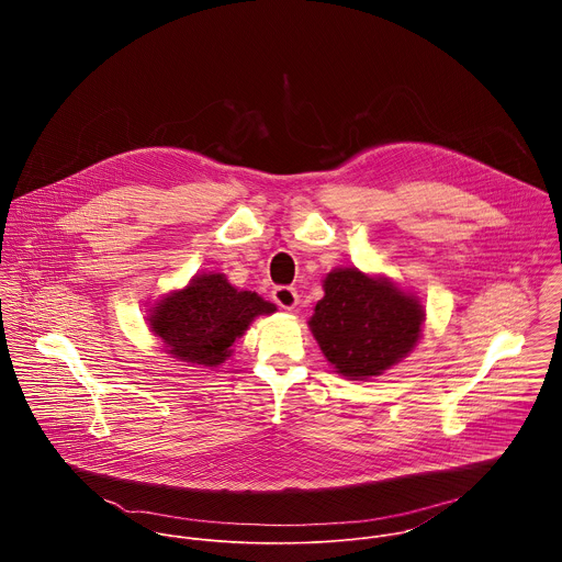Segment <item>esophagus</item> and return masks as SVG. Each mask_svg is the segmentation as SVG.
<instances>
[{
	"label": "esophagus",
	"instance_id": "esophagus-1",
	"mask_svg": "<svg viewBox=\"0 0 562 562\" xmlns=\"http://www.w3.org/2000/svg\"><path fill=\"white\" fill-rule=\"evenodd\" d=\"M273 302L278 304V306H282V308H286V311H293L295 306H297V291L295 289H291V286H276L273 289Z\"/></svg>",
	"mask_w": 562,
	"mask_h": 562
}]
</instances>
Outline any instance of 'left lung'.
Segmentation results:
<instances>
[{"instance_id": "1", "label": "left lung", "mask_w": 562, "mask_h": 562, "mask_svg": "<svg viewBox=\"0 0 562 562\" xmlns=\"http://www.w3.org/2000/svg\"><path fill=\"white\" fill-rule=\"evenodd\" d=\"M323 286L325 297L315 304L308 327L345 378L380 375L418 345L425 308L416 295L356 267L331 271Z\"/></svg>"}]
</instances>
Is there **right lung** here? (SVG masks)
Wrapping results in <instances>:
<instances>
[{"mask_svg":"<svg viewBox=\"0 0 562 562\" xmlns=\"http://www.w3.org/2000/svg\"><path fill=\"white\" fill-rule=\"evenodd\" d=\"M273 311L276 304L258 293L237 291L222 273H204L159 300L150 308L148 325L173 358L217 367L231 356V345L245 336L254 317Z\"/></svg>","mask_w":562,"mask_h":562,"instance_id":"add662e5","label":"right lung"}]
</instances>
